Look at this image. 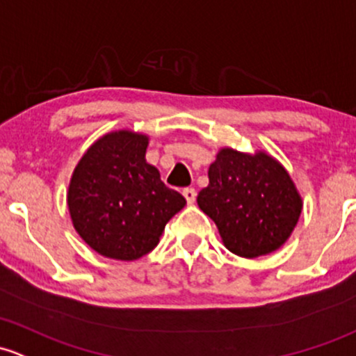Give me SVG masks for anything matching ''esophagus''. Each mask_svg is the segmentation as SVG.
I'll use <instances>...</instances> for the list:
<instances>
[{"instance_id":"obj_1","label":"esophagus","mask_w":356,"mask_h":356,"mask_svg":"<svg viewBox=\"0 0 356 356\" xmlns=\"http://www.w3.org/2000/svg\"><path fill=\"white\" fill-rule=\"evenodd\" d=\"M182 194H184L186 201H188L189 204H193L194 201H196V189L194 188H186L184 191H182Z\"/></svg>"}]
</instances>
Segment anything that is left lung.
Listing matches in <instances>:
<instances>
[{
	"mask_svg": "<svg viewBox=\"0 0 356 356\" xmlns=\"http://www.w3.org/2000/svg\"><path fill=\"white\" fill-rule=\"evenodd\" d=\"M208 177L197 204L216 223L228 250L257 257L285 244L302 213V200L275 159L223 148Z\"/></svg>",
	"mask_w": 356,
	"mask_h": 356,
	"instance_id": "8db88e82",
	"label": "left lung"
}]
</instances>
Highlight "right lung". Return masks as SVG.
<instances>
[{
	"mask_svg": "<svg viewBox=\"0 0 356 356\" xmlns=\"http://www.w3.org/2000/svg\"><path fill=\"white\" fill-rule=\"evenodd\" d=\"M148 138L115 131L87 149L73 172L68 208L80 237L99 254L134 261L155 249L186 200L145 160Z\"/></svg>",
	"mask_w": 356,
	"mask_h": 356,
	"instance_id": "1",
	"label": "right lung"
}]
</instances>
